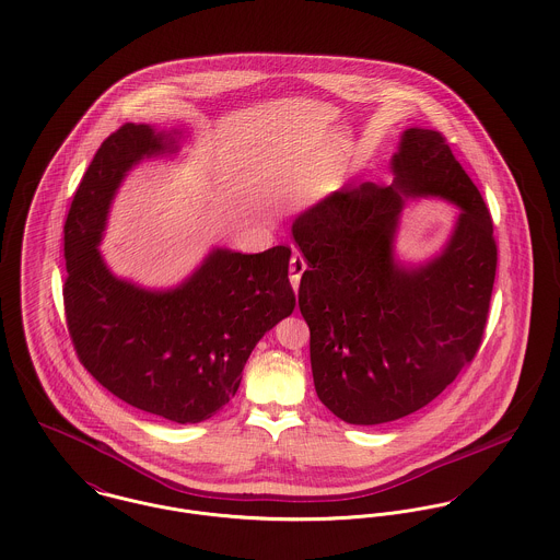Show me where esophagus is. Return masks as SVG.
I'll use <instances>...</instances> for the list:
<instances>
[{"label":"esophagus","mask_w":560,"mask_h":560,"mask_svg":"<svg viewBox=\"0 0 560 560\" xmlns=\"http://www.w3.org/2000/svg\"><path fill=\"white\" fill-rule=\"evenodd\" d=\"M305 268H307V261L303 259V255L294 253L292 259H290V281H292L294 292H299V283H301V277H303Z\"/></svg>","instance_id":"esophagus-1"}]
</instances>
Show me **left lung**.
I'll return each instance as SVG.
<instances>
[{
  "mask_svg": "<svg viewBox=\"0 0 560 560\" xmlns=\"http://www.w3.org/2000/svg\"><path fill=\"white\" fill-rule=\"evenodd\" d=\"M419 194L444 196L463 212L438 258L404 269L392 238L405 199ZM292 234L307 259L299 307L310 324L313 384L335 417L397 421L472 363L497 277L494 223L442 132L408 128L388 187L341 188L301 214Z\"/></svg>",
  "mask_w": 560,
  "mask_h": 560,
  "instance_id": "left-lung-1",
  "label": "left lung"
}]
</instances>
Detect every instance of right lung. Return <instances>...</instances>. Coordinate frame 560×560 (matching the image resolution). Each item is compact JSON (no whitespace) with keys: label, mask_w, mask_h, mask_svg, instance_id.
Returning a JSON list of instances; mask_svg holds the SVG:
<instances>
[{"label":"right lung","mask_w":560,"mask_h":560,"mask_svg":"<svg viewBox=\"0 0 560 560\" xmlns=\"http://www.w3.org/2000/svg\"><path fill=\"white\" fill-rule=\"evenodd\" d=\"M165 135L120 126L94 154L63 225V311L77 359L128 406L199 423L238 390L255 343L288 317L290 247L245 255L217 249L176 290L148 292L116 279L96 245L116 188Z\"/></svg>","instance_id":"1"}]
</instances>
